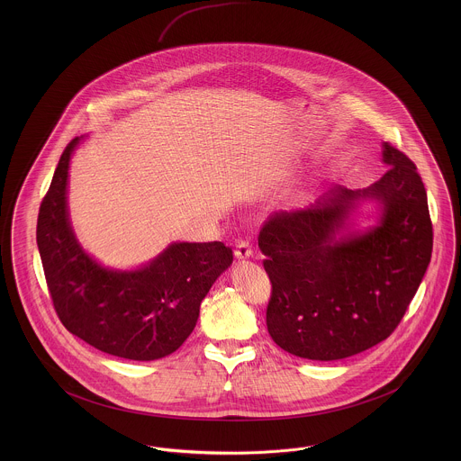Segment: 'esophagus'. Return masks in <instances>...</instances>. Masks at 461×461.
<instances>
[{
  "instance_id": "esophagus-1",
  "label": "esophagus",
  "mask_w": 461,
  "mask_h": 461,
  "mask_svg": "<svg viewBox=\"0 0 461 461\" xmlns=\"http://www.w3.org/2000/svg\"><path fill=\"white\" fill-rule=\"evenodd\" d=\"M252 245L247 240L237 241V249H235V258L240 259H249L252 256Z\"/></svg>"
}]
</instances>
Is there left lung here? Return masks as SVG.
Returning <instances> with one entry per match:
<instances>
[{
  "label": "left lung",
  "instance_id": "8db88e82",
  "mask_svg": "<svg viewBox=\"0 0 461 461\" xmlns=\"http://www.w3.org/2000/svg\"><path fill=\"white\" fill-rule=\"evenodd\" d=\"M387 173L368 188L335 186L301 211L269 216L259 233L271 280L266 325L284 351L335 361L385 340L401 323L432 256V221L417 166L384 143ZM359 197L381 203L365 234L338 237Z\"/></svg>",
  "mask_w": 461,
  "mask_h": 461
}]
</instances>
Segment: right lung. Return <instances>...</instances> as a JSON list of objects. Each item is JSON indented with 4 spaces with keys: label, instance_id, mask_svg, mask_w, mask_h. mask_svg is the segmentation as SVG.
I'll use <instances>...</instances> for the list:
<instances>
[{
    "label": "right lung",
    "instance_id": "obj_1",
    "mask_svg": "<svg viewBox=\"0 0 461 461\" xmlns=\"http://www.w3.org/2000/svg\"><path fill=\"white\" fill-rule=\"evenodd\" d=\"M76 136L64 150L44 195L36 240L53 307L72 335L98 351L132 361L175 352L197 325L200 303L233 263L222 241L171 243L134 271H113L91 259L72 231L67 177Z\"/></svg>",
    "mask_w": 461,
    "mask_h": 461
}]
</instances>
